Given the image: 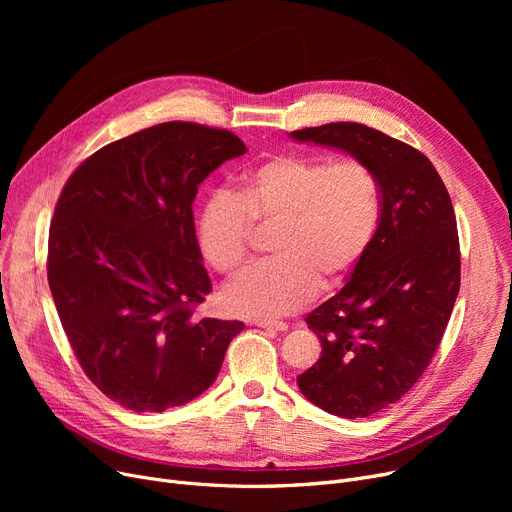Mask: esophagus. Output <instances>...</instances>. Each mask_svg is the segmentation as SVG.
Listing matches in <instances>:
<instances>
[{"instance_id":"esophagus-1","label":"esophagus","mask_w":512,"mask_h":512,"mask_svg":"<svg viewBox=\"0 0 512 512\" xmlns=\"http://www.w3.org/2000/svg\"><path fill=\"white\" fill-rule=\"evenodd\" d=\"M255 326L263 328V330H274V332H286L288 330L284 321H272V319H257Z\"/></svg>"}]
</instances>
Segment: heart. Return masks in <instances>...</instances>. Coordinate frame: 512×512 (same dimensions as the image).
Returning <instances> with one entry per match:
<instances>
[{
  "label": "heart",
  "mask_w": 512,
  "mask_h": 512,
  "mask_svg": "<svg viewBox=\"0 0 512 512\" xmlns=\"http://www.w3.org/2000/svg\"><path fill=\"white\" fill-rule=\"evenodd\" d=\"M382 218L375 172L359 159L332 161L286 153L240 176L230 193H213L197 213L203 259L224 276L247 263L251 226H276L272 261L253 267L224 290L238 317L276 319L307 305L321 288L351 276L367 255Z\"/></svg>",
  "instance_id": "obj_1"
}]
</instances>
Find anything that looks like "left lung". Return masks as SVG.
Returning <instances> with one entry per match:
<instances>
[{"label":"left lung","instance_id":"obj_1","mask_svg":"<svg viewBox=\"0 0 512 512\" xmlns=\"http://www.w3.org/2000/svg\"><path fill=\"white\" fill-rule=\"evenodd\" d=\"M340 149L380 182L382 218L357 270L305 321L321 357L297 378L319 409L369 417L405 396L432 361L461 288V251L446 186L421 151L357 122L290 132Z\"/></svg>","mask_w":512,"mask_h":512}]
</instances>
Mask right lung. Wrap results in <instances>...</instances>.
Masks as SVG:
<instances>
[{"label": "right lung", "mask_w": 512, "mask_h": 512, "mask_svg": "<svg viewBox=\"0 0 512 512\" xmlns=\"http://www.w3.org/2000/svg\"><path fill=\"white\" fill-rule=\"evenodd\" d=\"M245 153L230 130L164 122L93 153L58 199L53 303L87 378L130 411L161 413L203 394L245 328L195 315L211 280L193 218L199 184Z\"/></svg>", "instance_id": "add662e5"}]
</instances>
